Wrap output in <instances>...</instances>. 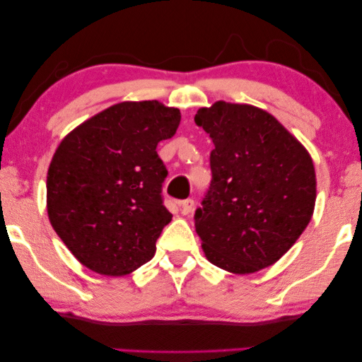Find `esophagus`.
<instances>
[{"label": "esophagus", "instance_id": "34e87169", "mask_svg": "<svg viewBox=\"0 0 362 362\" xmlns=\"http://www.w3.org/2000/svg\"><path fill=\"white\" fill-rule=\"evenodd\" d=\"M194 205H195V202L192 199H186V200H182V202H180L181 215H189V213L194 210Z\"/></svg>", "mask_w": 362, "mask_h": 362}]
</instances>
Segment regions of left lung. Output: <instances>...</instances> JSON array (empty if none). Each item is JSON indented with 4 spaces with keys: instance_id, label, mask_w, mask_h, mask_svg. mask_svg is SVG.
Returning <instances> with one entry per match:
<instances>
[{
    "instance_id": "8db88e82",
    "label": "left lung",
    "mask_w": 362,
    "mask_h": 362,
    "mask_svg": "<svg viewBox=\"0 0 362 362\" xmlns=\"http://www.w3.org/2000/svg\"><path fill=\"white\" fill-rule=\"evenodd\" d=\"M194 120L215 144L209 192L194 215L206 259L234 274L268 268L311 221L316 173L310 153L253 105L218 100Z\"/></svg>"
}]
</instances>
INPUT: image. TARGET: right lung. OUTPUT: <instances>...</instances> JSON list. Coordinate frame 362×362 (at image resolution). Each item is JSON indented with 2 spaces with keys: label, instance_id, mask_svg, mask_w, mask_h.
I'll return each instance as SVG.
<instances>
[{
  "label": "right lung",
  "instance_id": "1",
  "mask_svg": "<svg viewBox=\"0 0 362 362\" xmlns=\"http://www.w3.org/2000/svg\"><path fill=\"white\" fill-rule=\"evenodd\" d=\"M180 122V110L158 100H127L83 122L59 144L47 170V216L88 269L125 276L156 255L173 216L162 197L168 171L156 149Z\"/></svg>",
  "mask_w": 362,
  "mask_h": 362
}]
</instances>
